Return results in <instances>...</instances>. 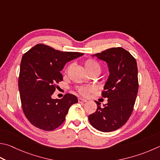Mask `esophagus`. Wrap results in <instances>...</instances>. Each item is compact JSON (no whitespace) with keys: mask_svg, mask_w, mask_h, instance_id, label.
I'll return each instance as SVG.
<instances>
[{"mask_svg":"<svg viewBox=\"0 0 160 160\" xmlns=\"http://www.w3.org/2000/svg\"><path fill=\"white\" fill-rule=\"evenodd\" d=\"M78 102L79 103H85L87 102L86 99H83L82 98H78Z\"/></svg>","mask_w":160,"mask_h":160,"instance_id":"esophagus-1","label":"esophagus"}]
</instances>
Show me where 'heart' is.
I'll return each instance as SVG.
<instances>
[{"label":"heart","instance_id":"heart-1","mask_svg":"<svg viewBox=\"0 0 160 160\" xmlns=\"http://www.w3.org/2000/svg\"><path fill=\"white\" fill-rule=\"evenodd\" d=\"M84 66L86 70L89 72L90 74L97 73L99 74L101 71V66L97 61L93 59H89L84 62ZM95 88L94 86L88 85V86H78L76 88V91L82 96H88L90 92H94Z\"/></svg>","mask_w":160,"mask_h":160}]
</instances>
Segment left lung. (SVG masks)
I'll return each mask as SVG.
<instances>
[{"label": "left lung", "mask_w": 160, "mask_h": 160, "mask_svg": "<svg viewBox=\"0 0 160 160\" xmlns=\"http://www.w3.org/2000/svg\"><path fill=\"white\" fill-rule=\"evenodd\" d=\"M107 62L110 75L103 98L108 103L103 106L98 101L96 112L89 115L92 127L103 132H110L122 127L133 112L138 89V68L135 58L124 48H112L95 54Z\"/></svg>", "instance_id": "left-lung-1"}]
</instances>
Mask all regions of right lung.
Segmentation results:
<instances>
[{
	"mask_svg": "<svg viewBox=\"0 0 160 160\" xmlns=\"http://www.w3.org/2000/svg\"><path fill=\"white\" fill-rule=\"evenodd\" d=\"M74 52H61L38 44L23 55L18 85L26 118L37 128L53 131L64 122L70 107L78 103L75 95L66 94L53 99L57 84L63 80L61 71L67 62L82 56Z\"/></svg>",
	"mask_w": 160,
	"mask_h": 160,
	"instance_id": "add662e5",
	"label": "right lung"
}]
</instances>
